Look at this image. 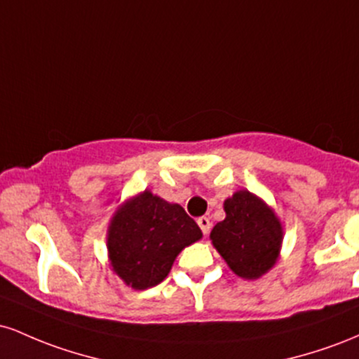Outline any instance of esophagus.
<instances>
[{"label": "esophagus", "mask_w": 359, "mask_h": 359, "mask_svg": "<svg viewBox=\"0 0 359 359\" xmlns=\"http://www.w3.org/2000/svg\"><path fill=\"white\" fill-rule=\"evenodd\" d=\"M197 224H199V228L203 229L204 234H209V231H211V221H209V217L201 216L199 219H197Z\"/></svg>", "instance_id": "34e87169"}]
</instances>
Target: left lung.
I'll use <instances>...</instances> for the list:
<instances>
[{
	"label": "left lung",
	"mask_w": 359,
	"mask_h": 359,
	"mask_svg": "<svg viewBox=\"0 0 359 359\" xmlns=\"http://www.w3.org/2000/svg\"><path fill=\"white\" fill-rule=\"evenodd\" d=\"M224 221L211 231L217 253L238 277L257 280L277 263L283 240L282 222L259 197L246 189L224 201Z\"/></svg>",
	"instance_id": "obj_1"
}]
</instances>
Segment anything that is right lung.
Listing matches in <instances>:
<instances>
[{"mask_svg": "<svg viewBox=\"0 0 359 359\" xmlns=\"http://www.w3.org/2000/svg\"><path fill=\"white\" fill-rule=\"evenodd\" d=\"M203 238L182 205L143 191L114 212L108 228L113 271L135 290L155 287L167 277L177 255Z\"/></svg>", "mask_w": 359, "mask_h": 359, "instance_id": "1", "label": "right lung"}]
</instances>
